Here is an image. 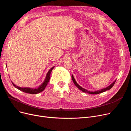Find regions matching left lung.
<instances>
[{"instance_id":"8db88e82","label":"left lung","mask_w":131,"mask_h":131,"mask_svg":"<svg viewBox=\"0 0 131 131\" xmlns=\"http://www.w3.org/2000/svg\"><path fill=\"white\" fill-rule=\"evenodd\" d=\"M71 77H72V80H73V82L74 84L75 85L80 91H83V92L89 93V94H99V93H102V92H104L106 91H107V90H109L110 89H111L112 88H113V86L114 85V84H115V82H116V80L114 81V82L113 83H112L110 86H109L108 87H107V88H104V89H103L100 90H99V91H97L90 92V91H88L87 90H85V89H83V88H82V87H81V86H80L77 83V82H76V80H75V79H74V78L73 75H72Z\"/></svg>"}]
</instances>
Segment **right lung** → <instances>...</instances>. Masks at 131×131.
Masks as SVG:
<instances>
[{
	"label": "right lung",
	"mask_w": 131,
	"mask_h": 131,
	"mask_svg": "<svg viewBox=\"0 0 131 131\" xmlns=\"http://www.w3.org/2000/svg\"><path fill=\"white\" fill-rule=\"evenodd\" d=\"M54 67H52L51 69L49 70V71L47 72V74H46V78L44 80V82H43V83L39 86V87L37 89H32V88H20V87H18L16 85H15L14 84H13V83L12 82V84H13V86L16 89H17L18 90H19L22 92H24L25 93H29V94H37V93H39L41 92H42V91H43L45 90L46 86H47L49 79H50V75H51V73L52 72V70L53 69Z\"/></svg>",
	"instance_id": "add662e5"
}]
</instances>
